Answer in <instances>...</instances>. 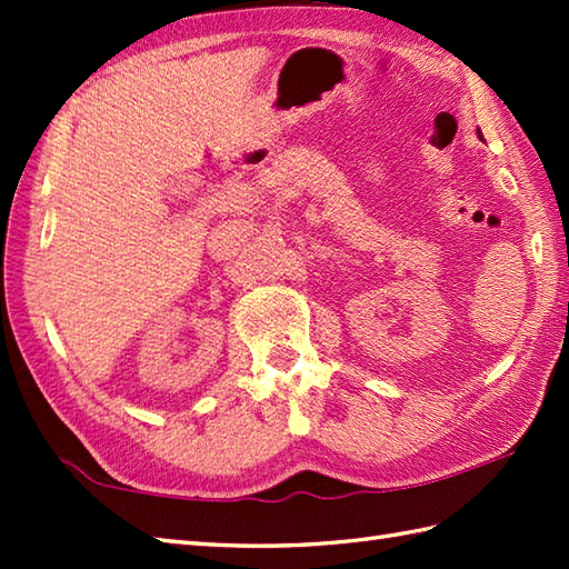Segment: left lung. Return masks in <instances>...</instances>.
<instances>
[{
  "label": "left lung",
  "instance_id": "left-lung-1",
  "mask_svg": "<svg viewBox=\"0 0 569 569\" xmlns=\"http://www.w3.org/2000/svg\"><path fill=\"white\" fill-rule=\"evenodd\" d=\"M479 137H481V131H479Z\"/></svg>",
  "mask_w": 569,
  "mask_h": 569
}]
</instances>
